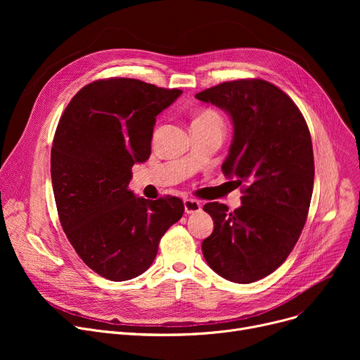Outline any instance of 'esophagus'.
<instances>
[{
    "label": "esophagus",
    "mask_w": 360,
    "mask_h": 360,
    "mask_svg": "<svg viewBox=\"0 0 360 360\" xmlns=\"http://www.w3.org/2000/svg\"><path fill=\"white\" fill-rule=\"evenodd\" d=\"M184 207H185V213L193 214V213H198L201 210V202L194 198H185Z\"/></svg>",
    "instance_id": "34e87169"
}]
</instances>
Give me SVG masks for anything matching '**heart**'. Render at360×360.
Wrapping results in <instances>:
<instances>
[{"instance_id":"b5f03b06","label":"heart","mask_w":360,"mask_h":360,"mask_svg":"<svg viewBox=\"0 0 360 360\" xmlns=\"http://www.w3.org/2000/svg\"><path fill=\"white\" fill-rule=\"evenodd\" d=\"M194 122H212V124H220L221 125V120L217 112L212 110V109H204L201 110L198 115L195 117Z\"/></svg>"}]
</instances>
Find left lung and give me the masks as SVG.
I'll return each mask as SVG.
<instances>
[{
  "label": "left lung",
  "instance_id": "left-lung-1",
  "mask_svg": "<svg viewBox=\"0 0 360 360\" xmlns=\"http://www.w3.org/2000/svg\"><path fill=\"white\" fill-rule=\"evenodd\" d=\"M195 98L231 117L233 140L221 170L243 185L235 212L202 207L214 220L202 255L223 278L252 283L286 261L305 226L315 175L309 129L288 94L261 79L226 82Z\"/></svg>",
  "mask_w": 360,
  "mask_h": 360
}]
</instances>
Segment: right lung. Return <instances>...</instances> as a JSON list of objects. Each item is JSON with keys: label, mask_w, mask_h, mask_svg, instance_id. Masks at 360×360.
<instances>
[{"label": "right lung", "mask_w": 360, "mask_h": 360, "mask_svg": "<svg viewBox=\"0 0 360 360\" xmlns=\"http://www.w3.org/2000/svg\"><path fill=\"white\" fill-rule=\"evenodd\" d=\"M182 90L136 79H106L71 99L51 150L53 197L63 229L94 273L125 281L155 261L165 232L184 214L178 197L129 191L131 167L151 153L159 113Z\"/></svg>", "instance_id": "add662e5"}]
</instances>
